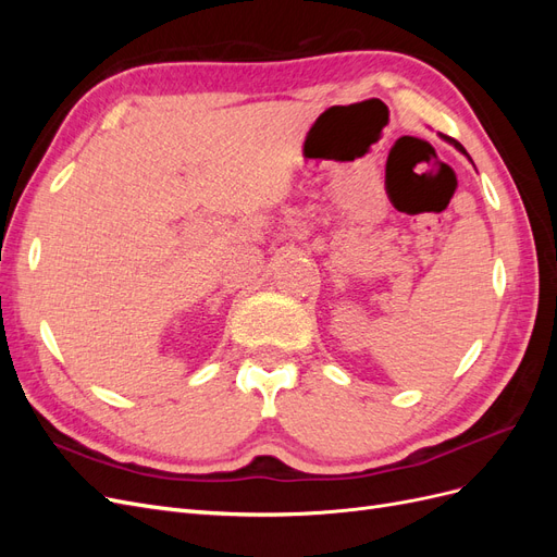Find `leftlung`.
Instances as JSON below:
<instances>
[{"mask_svg":"<svg viewBox=\"0 0 557 557\" xmlns=\"http://www.w3.org/2000/svg\"><path fill=\"white\" fill-rule=\"evenodd\" d=\"M444 139H446V141H448V144H453V146H455V148H458V150H460V153H465V156H467V150H465V148H462V146H460V144H458V141H455V139H450V137H444ZM467 158H469V156H467Z\"/></svg>","mask_w":557,"mask_h":557,"instance_id":"obj_1","label":"left lung"}]
</instances>
